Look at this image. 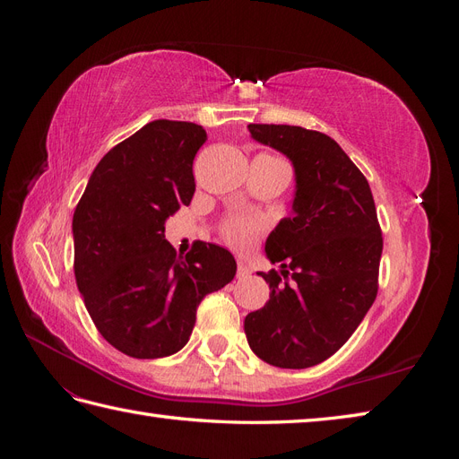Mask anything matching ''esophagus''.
Masks as SVG:
<instances>
[{"instance_id": "obj_1", "label": "esophagus", "mask_w": 459, "mask_h": 459, "mask_svg": "<svg viewBox=\"0 0 459 459\" xmlns=\"http://www.w3.org/2000/svg\"><path fill=\"white\" fill-rule=\"evenodd\" d=\"M251 273H253L251 264L245 262V260H239L238 262V277H239V280H243V277H248Z\"/></svg>"}]
</instances>
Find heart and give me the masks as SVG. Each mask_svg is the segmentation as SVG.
Returning <instances> with one entry per match:
<instances>
[{
	"instance_id": "1",
	"label": "heart",
	"mask_w": 459,
	"mask_h": 459,
	"mask_svg": "<svg viewBox=\"0 0 459 459\" xmlns=\"http://www.w3.org/2000/svg\"><path fill=\"white\" fill-rule=\"evenodd\" d=\"M264 228V221L260 218H251V216H239V218H231L226 228L224 235L226 241L235 247V248H247L251 247L258 231Z\"/></svg>"
}]
</instances>
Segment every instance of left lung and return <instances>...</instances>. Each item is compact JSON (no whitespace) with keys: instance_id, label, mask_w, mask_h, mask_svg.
Masks as SVG:
<instances>
[{"instance_id":"1","label":"left lung","mask_w":459,"mask_h":459,"mask_svg":"<svg viewBox=\"0 0 459 459\" xmlns=\"http://www.w3.org/2000/svg\"><path fill=\"white\" fill-rule=\"evenodd\" d=\"M248 132L293 164L295 195L264 247L281 270L258 272L270 300L245 317V335L270 366L312 368L351 339L377 297V211L368 179L329 135L287 124Z\"/></svg>"}]
</instances>
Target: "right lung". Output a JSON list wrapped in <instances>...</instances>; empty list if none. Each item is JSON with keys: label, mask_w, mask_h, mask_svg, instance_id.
<instances>
[{"label": "right lung", "mask_w": 459, "mask_h": 459, "mask_svg": "<svg viewBox=\"0 0 459 459\" xmlns=\"http://www.w3.org/2000/svg\"><path fill=\"white\" fill-rule=\"evenodd\" d=\"M206 142L193 122L152 120L95 166L73 216L74 275L97 331L132 358L182 351L197 307L238 264L214 243L186 256L164 224L195 193L193 159Z\"/></svg>", "instance_id": "1"}]
</instances>
